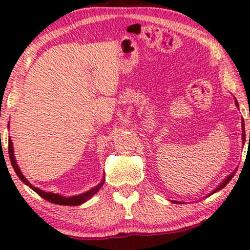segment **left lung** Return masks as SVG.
<instances>
[{
	"mask_svg": "<svg viewBox=\"0 0 250 250\" xmlns=\"http://www.w3.org/2000/svg\"><path fill=\"white\" fill-rule=\"evenodd\" d=\"M235 105H236V107L239 106V104H238V102H236V100H235ZM242 129H243V131H242V140H243V142H245V140H246V134H245V125H243V121H242ZM249 138H250V134H249ZM234 174H235V172H233L232 174L227 176V178H226L225 180H224V181H223L222 183H220L219 186H218V188L214 189V190H213L212 192H211V194H214V192H217L218 190H220V189H223L224 187H225L227 183H229V182L230 181V180H232V178H233V176H234ZM211 194H210V195H211ZM173 203H181V202H179V201H173Z\"/></svg>",
	"mask_w": 250,
	"mask_h": 250,
	"instance_id": "1",
	"label": "left lung"
}]
</instances>
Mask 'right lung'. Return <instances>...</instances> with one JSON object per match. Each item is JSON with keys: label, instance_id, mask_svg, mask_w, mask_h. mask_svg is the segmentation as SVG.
Segmentation results:
<instances>
[{"label": "right lung", "instance_id": "right-lung-1", "mask_svg": "<svg viewBox=\"0 0 250 250\" xmlns=\"http://www.w3.org/2000/svg\"><path fill=\"white\" fill-rule=\"evenodd\" d=\"M8 128H9V125H8ZM9 158H10V162H11V165L14 167L16 174L18 175V178H20L21 181H23L25 185L28 186L32 190H34L37 192L38 195L41 196L42 198H45L46 201L50 202V203H54V204H59V205H80L82 203H84V202H86L87 200H90L92 196H94L97 194L98 191H99V189L102 188V186L104 185V181H105V179L103 180L102 182L99 183V185L96 186V187L91 188L90 190L86 191V192H83V194L81 195H77V196H72V197H64V196H61L59 194H53V192H46L43 190H41V189L34 187V186L31 185L30 182L27 181L26 178L23 175V173L21 172L20 167H18L17 163H16V159H15V154H14V146H12V142L10 138H9Z\"/></svg>", "mask_w": 250, "mask_h": 250}]
</instances>
